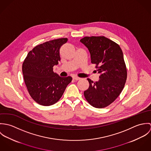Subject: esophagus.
Listing matches in <instances>:
<instances>
[{"mask_svg": "<svg viewBox=\"0 0 151 151\" xmlns=\"http://www.w3.org/2000/svg\"><path fill=\"white\" fill-rule=\"evenodd\" d=\"M73 78L74 80H76V81L79 80H80V79H81V78L78 77H77V76H74V77H73Z\"/></svg>", "mask_w": 151, "mask_h": 151, "instance_id": "1", "label": "esophagus"}]
</instances>
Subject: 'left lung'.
I'll list each match as a JSON object with an SVG mask.
<instances>
[{"instance_id":"8db88e82","label":"left lung","mask_w":151,"mask_h":151,"mask_svg":"<svg viewBox=\"0 0 151 151\" xmlns=\"http://www.w3.org/2000/svg\"><path fill=\"white\" fill-rule=\"evenodd\" d=\"M88 48L92 64H96L99 80L88 78V89L84 94L92 106L103 108L119 96L127 79V69L119 45L105 37H86L80 40Z\"/></svg>"}]
</instances>
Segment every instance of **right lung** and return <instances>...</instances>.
Wrapping results in <instances>:
<instances>
[{
    "mask_svg": "<svg viewBox=\"0 0 151 151\" xmlns=\"http://www.w3.org/2000/svg\"><path fill=\"white\" fill-rule=\"evenodd\" d=\"M67 38L49 41L37 45L27 55L22 64V74L32 98L43 106L56 104L72 81L70 76L62 77L53 71L60 60L59 50Z\"/></svg>",
    "mask_w": 151,
    "mask_h": 151,
    "instance_id": "right-lung-1",
    "label": "right lung"
}]
</instances>
